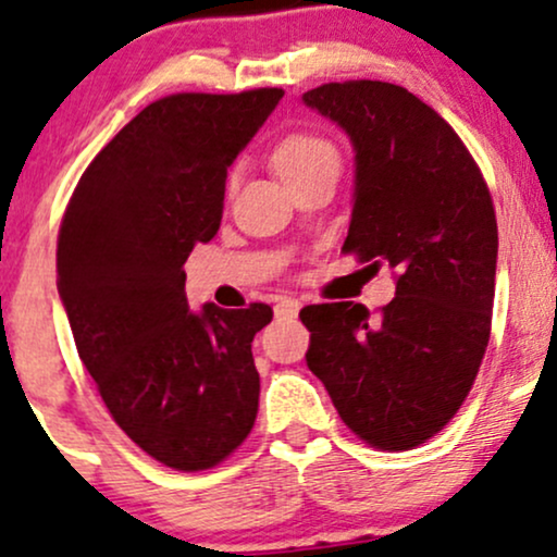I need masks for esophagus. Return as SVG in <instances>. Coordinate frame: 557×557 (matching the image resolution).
I'll return each instance as SVG.
<instances>
[{
  "label": "esophagus",
  "instance_id": "obj_1",
  "mask_svg": "<svg viewBox=\"0 0 557 557\" xmlns=\"http://www.w3.org/2000/svg\"><path fill=\"white\" fill-rule=\"evenodd\" d=\"M298 309H301V301H298V298H280L277 307H274V314H277V317H296Z\"/></svg>",
  "mask_w": 557,
  "mask_h": 557
}]
</instances>
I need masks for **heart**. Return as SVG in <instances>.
I'll use <instances>...</instances> for the list:
<instances>
[{
    "instance_id": "heart-1",
    "label": "heart",
    "mask_w": 557,
    "mask_h": 557,
    "mask_svg": "<svg viewBox=\"0 0 557 557\" xmlns=\"http://www.w3.org/2000/svg\"><path fill=\"white\" fill-rule=\"evenodd\" d=\"M274 166H277L283 182L296 176L311 174V171H338L341 156L338 148L322 134L298 132L285 137L274 150Z\"/></svg>"
}]
</instances>
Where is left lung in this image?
<instances>
[{
	"label": "left lung",
	"instance_id": "left-lung-1",
	"mask_svg": "<svg viewBox=\"0 0 557 557\" xmlns=\"http://www.w3.org/2000/svg\"><path fill=\"white\" fill-rule=\"evenodd\" d=\"M304 106L354 148L346 253L394 269L377 317L362 304L301 309L309 370L341 420L377 449H412L455 418L492 327L497 219L479 166L431 106L386 82L322 84Z\"/></svg>",
	"mask_w": 557,
	"mask_h": 557
}]
</instances>
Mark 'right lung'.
<instances>
[{
	"mask_svg": "<svg viewBox=\"0 0 557 557\" xmlns=\"http://www.w3.org/2000/svg\"><path fill=\"white\" fill-rule=\"evenodd\" d=\"M283 89L171 95L97 152L58 235V293L121 431L163 466L206 470L259 412L250 344L267 304L189 311L185 261L222 224L227 169Z\"/></svg>",
	"mask_w": 557,
	"mask_h": 557,
	"instance_id": "add662e5",
	"label": "right lung"
}]
</instances>
